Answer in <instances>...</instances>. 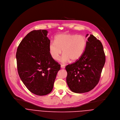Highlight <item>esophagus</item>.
Instances as JSON below:
<instances>
[{"instance_id": "esophagus-1", "label": "esophagus", "mask_w": 120, "mask_h": 120, "mask_svg": "<svg viewBox=\"0 0 120 120\" xmlns=\"http://www.w3.org/2000/svg\"><path fill=\"white\" fill-rule=\"evenodd\" d=\"M61 67L62 68H63V69H64V68H65V66H64V65H63V64H61Z\"/></svg>"}]
</instances>
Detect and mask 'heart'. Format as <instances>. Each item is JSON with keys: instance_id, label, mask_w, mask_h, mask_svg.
<instances>
[{"instance_id": "heart-1", "label": "heart", "mask_w": 120, "mask_h": 120, "mask_svg": "<svg viewBox=\"0 0 120 120\" xmlns=\"http://www.w3.org/2000/svg\"><path fill=\"white\" fill-rule=\"evenodd\" d=\"M87 44L85 37L75 34H59L55 38V42H51L49 45L51 56L56 61L59 60L64 54L61 61L63 63L75 62L83 55Z\"/></svg>"}]
</instances>
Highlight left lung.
I'll use <instances>...</instances> for the list:
<instances>
[{
  "instance_id": "1",
  "label": "left lung",
  "mask_w": 120,
  "mask_h": 120,
  "mask_svg": "<svg viewBox=\"0 0 120 120\" xmlns=\"http://www.w3.org/2000/svg\"><path fill=\"white\" fill-rule=\"evenodd\" d=\"M88 36L87 34L86 37ZM86 48L81 58L65 67L66 82L73 92L90 91L98 84L105 62L103 46L100 40L90 35Z\"/></svg>"
}]
</instances>
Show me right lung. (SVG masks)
Instances as JSON below:
<instances>
[{
  "instance_id": "1",
  "label": "right lung",
  "mask_w": 120,
  "mask_h": 120,
  "mask_svg": "<svg viewBox=\"0 0 120 120\" xmlns=\"http://www.w3.org/2000/svg\"><path fill=\"white\" fill-rule=\"evenodd\" d=\"M46 30L29 32L19 44L16 53L19 76L29 91L42 96L52 91L60 64L51 56L50 40Z\"/></svg>"
}]
</instances>
